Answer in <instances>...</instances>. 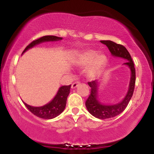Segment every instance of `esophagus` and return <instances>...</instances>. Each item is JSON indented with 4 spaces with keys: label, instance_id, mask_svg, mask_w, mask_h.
Here are the masks:
<instances>
[{
    "label": "esophagus",
    "instance_id": "34e87169",
    "mask_svg": "<svg viewBox=\"0 0 154 154\" xmlns=\"http://www.w3.org/2000/svg\"><path fill=\"white\" fill-rule=\"evenodd\" d=\"M79 84H80V82H79V81H77V82H73V84L72 85V89H75V88H77Z\"/></svg>",
    "mask_w": 154,
    "mask_h": 154
}]
</instances>
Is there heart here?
Instances as JSON below:
<instances>
[{
	"instance_id": "heart-1",
	"label": "heart",
	"mask_w": 154,
	"mask_h": 154,
	"mask_svg": "<svg viewBox=\"0 0 154 154\" xmlns=\"http://www.w3.org/2000/svg\"><path fill=\"white\" fill-rule=\"evenodd\" d=\"M106 61V58L103 55H97L96 51L89 50L81 55L78 61V64L81 66L90 65L88 70V75L93 77L100 71Z\"/></svg>"
}]
</instances>
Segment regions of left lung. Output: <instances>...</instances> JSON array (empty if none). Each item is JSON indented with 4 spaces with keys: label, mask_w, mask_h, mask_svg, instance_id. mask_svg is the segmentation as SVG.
<instances>
[{
    "label": "left lung",
    "mask_w": 154,
    "mask_h": 154,
    "mask_svg": "<svg viewBox=\"0 0 154 154\" xmlns=\"http://www.w3.org/2000/svg\"><path fill=\"white\" fill-rule=\"evenodd\" d=\"M100 43L104 44L109 49L111 54L114 56L121 57L128 60L125 64L128 65L131 69V79H130V87L125 98L122 102L116 105L106 106L101 104L97 100V90H98V82L97 80L88 82V85L91 88V92L89 97L86 100L85 106L88 111L95 117L100 119H109L119 115L128 106L129 102L133 95L135 85V69L134 63L130 53L124 45L117 44L111 40H100Z\"/></svg>",
    "instance_id": "8db88e82"
}]
</instances>
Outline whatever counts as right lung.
<instances>
[{
    "label": "right lung",
    "mask_w": 154,
    "mask_h": 154,
    "mask_svg": "<svg viewBox=\"0 0 154 154\" xmlns=\"http://www.w3.org/2000/svg\"><path fill=\"white\" fill-rule=\"evenodd\" d=\"M61 39H62V38H59V37L54 36V35H46V36L41 37V38L37 39V40H33L31 43H29L25 48L23 53L25 52L26 50H28L30 48L35 46L37 44L45 41H56V40H61ZM70 88H71V85H63L60 88L57 94L55 96L54 99L51 100L50 103L43 106L34 107L27 105L25 103H24L26 106V107L34 115L37 116L38 117L45 119H53V118L59 116L64 110L65 106H66L67 97H68L70 93Z\"/></svg>",
    "instance_id": "add662e5"
}]
</instances>
